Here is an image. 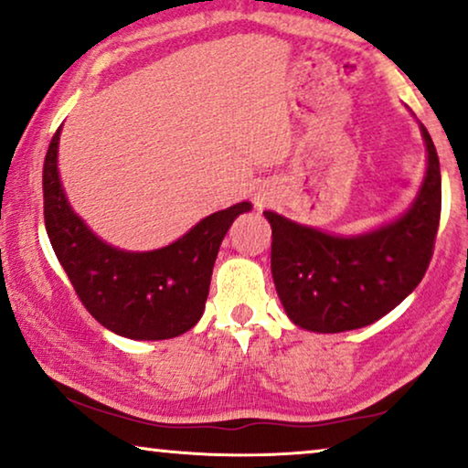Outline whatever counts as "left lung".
Here are the masks:
<instances>
[{
  "label": "left lung",
  "instance_id": "obj_1",
  "mask_svg": "<svg viewBox=\"0 0 468 468\" xmlns=\"http://www.w3.org/2000/svg\"><path fill=\"white\" fill-rule=\"evenodd\" d=\"M426 171L399 218L358 235H335L265 212L271 225V273L291 322L314 333L373 324L416 291L429 269L441 216V169L420 124Z\"/></svg>",
  "mask_w": 468,
  "mask_h": 468
}]
</instances>
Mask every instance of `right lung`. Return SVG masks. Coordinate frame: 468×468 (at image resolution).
<instances>
[{
  "mask_svg": "<svg viewBox=\"0 0 468 468\" xmlns=\"http://www.w3.org/2000/svg\"><path fill=\"white\" fill-rule=\"evenodd\" d=\"M58 140L61 127L44 161V222L82 305L108 331L127 339L161 341L190 331L206 309L220 243L252 203L209 214L163 248L121 250L97 237L71 209L58 176Z\"/></svg>",
  "mask_w": 468,
  "mask_h": 468,
  "instance_id": "1",
  "label": "right lung"
}]
</instances>
